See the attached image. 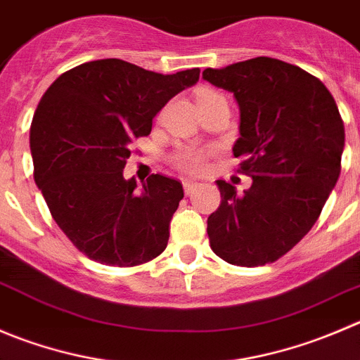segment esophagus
<instances>
[{"label": "esophagus", "mask_w": 360, "mask_h": 360, "mask_svg": "<svg viewBox=\"0 0 360 360\" xmlns=\"http://www.w3.org/2000/svg\"><path fill=\"white\" fill-rule=\"evenodd\" d=\"M197 186H198L197 181H191V179H184L183 181V188H184V191H186L188 195H190L191 191H193Z\"/></svg>", "instance_id": "1"}]
</instances>
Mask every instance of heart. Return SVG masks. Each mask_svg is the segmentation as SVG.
Wrapping results in <instances>:
<instances>
[{
    "label": "heart",
    "instance_id": "obj_1",
    "mask_svg": "<svg viewBox=\"0 0 360 360\" xmlns=\"http://www.w3.org/2000/svg\"><path fill=\"white\" fill-rule=\"evenodd\" d=\"M209 95H214V93H207L205 96ZM174 163L179 169L188 170V172H200L205 165V156L198 149H183V151L174 156Z\"/></svg>",
    "mask_w": 360,
    "mask_h": 360
}]
</instances>
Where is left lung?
Segmentation results:
<instances>
[{
    "instance_id": "8db88e82",
    "label": "left lung",
    "mask_w": 360,
    "mask_h": 360,
    "mask_svg": "<svg viewBox=\"0 0 360 360\" xmlns=\"http://www.w3.org/2000/svg\"><path fill=\"white\" fill-rule=\"evenodd\" d=\"M202 79L239 105L233 156L253 179L244 193L216 181L221 204L207 218L212 251L243 267L276 262L311 230L336 186L345 127L322 80L274 58L205 68Z\"/></svg>"
}]
</instances>
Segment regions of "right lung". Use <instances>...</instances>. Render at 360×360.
Instances as JSON below:
<instances>
[{
	"label": "right lung",
	"instance_id": "right-lung-1",
	"mask_svg": "<svg viewBox=\"0 0 360 360\" xmlns=\"http://www.w3.org/2000/svg\"><path fill=\"white\" fill-rule=\"evenodd\" d=\"M198 75L98 59L61 73L41 96L30 131L34 183L59 229L91 260L134 267L167 248L183 184L153 174L135 191L123 169L131 141L151 134L153 117Z\"/></svg>",
	"mask_w": 360,
	"mask_h": 360
}]
</instances>
